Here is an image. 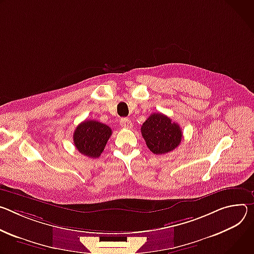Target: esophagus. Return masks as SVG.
<instances>
[{"label": "esophagus", "instance_id": "esophagus-1", "mask_svg": "<svg viewBox=\"0 0 254 254\" xmlns=\"http://www.w3.org/2000/svg\"><path fill=\"white\" fill-rule=\"evenodd\" d=\"M120 125H121V127L127 128V129H130L132 127L131 121L129 119H127V118H122L121 121H120Z\"/></svg>", "mask_w": 254, "mask_h": 254}]
</instances>
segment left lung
Here are the masks:
<instances>
[{"instance_id":"obj_1","label":"left lung","mask_w":254,"mask_h":254,"mask_svg":"<svg viewBox=\"0 0 254 254\" xmlns=\"http://www.w3.org/2000/svg\"><path fill=\"white\" fill-rule=\"evenodd\" d=\"M141 134L147 147L154 154H164L176 149L183 138L182 129L171 118L153 113L141 126Z\"/></svg>"}]
</instances>
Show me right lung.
<instances>
[{"label":"right lung","instance_id":"add662e5","mask_svg":"<svg viewBox=\"0 0 254 254\" xmlns=\"http://www.w3.org/2000/svg\"><path fill=\"white\" fill-rule=\"evenodd\" d=\"M111 135L112 130L108 125L95 120H87L75 128L73 143L79 153L97 158L105 149Z\"/></svg>","mask_w":254,"mask_h":254}]
</instances>
